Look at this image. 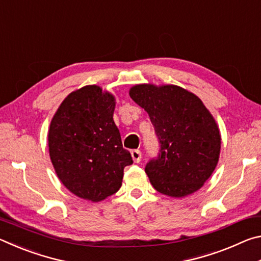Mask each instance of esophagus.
<instances>
[{
  "instance_id": "1",
  "label": "esophagus",
  "mask_w": 261,
  "mask_h": 261,
  "mask_svg": "<svg viewBox=\"0 0 261 261\" xmlns=\"http://www.w3.org/2000/svg\"><path fill=\"white\" fill-rule=\"evenodd\" d=\"M131 156H132V159H134V161L136 163H138L141 160V152L139 151V149H132Z\"/></svg>"
}]
</instances>
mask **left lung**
<instances>
[{
  "instance_id": "left-lung-1",
  "label": "left lung",
  "mask_w": 261,
  "mask_h": 261,
  "mask_svg": "<svg viewBox=\"0 0 261 261\" xmlns=\"http://www.w3.org/2000/svg\"><path fill=\"white\" fill-rule=\"evenodd\" d=\"M130 96L148 113L160 145L145 167L154 189L177 198L196 192L219 161L221 136L213 116L197 95L175 85H136Z\"/></svg>"
}]
</instances>
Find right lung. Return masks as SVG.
<instances>
[{
  "instance_id": "obj_1",
  "label": "right lung",
  "mask_w": 261,
  "mask_h": 261,
  "mask_svg": "<svg viewBox=\"0 0 261 261\" xmlns=\"http://www.w3.org/2000/svg\"><path fill=\"white\" fill-rule=\"evenodd\" d=\"M114 109L112 94L88 85L70 93L51 120L53 166L64 187L83 199L100 201L116 193L124 168L134 163L123 148Z\"/></svg>"
}]
</instances>
